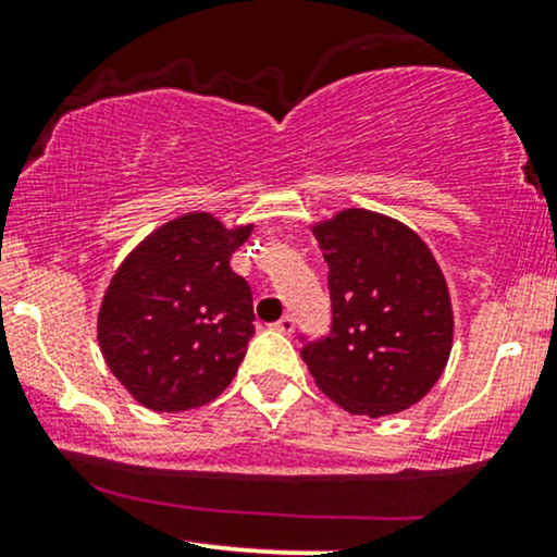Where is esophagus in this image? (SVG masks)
<instances>
[{"label": "esophagus", "mask_w": 557, "mask_h": 557, "mask_svg": "<svg viewBox=\"0 0 557 557\" xmlns=\"http://www.w3.org/2000/svg\"><path fill=\"white\" fill-rule=\"evenodd\" d=\"M294 329H296V323H294V318H290V314H285V318H280L277 323H274V331H280V334H285V336L294 334Z\"/></svg>", "instance_id": "obj_1"}]
</instances>
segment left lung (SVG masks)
<instances>
[{"instance_id":"left-lung-1","label":"left lung","mask_w":557,"mask_h":557,"mask_svg":"<svg viewBox=\"0 0 557 557\" xmlns=\"http://www.w3.org/2000/svg\"><path fill=\"white\" fill-rule=\"evenodd\" d=\"M329 263L331 334L301 347L314 385L363 418L414 407L447 367L453 301L431 247L383 212L347 207L312 223Z\"/></svg>"}]
</instances>
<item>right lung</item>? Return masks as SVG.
I'll return each mask as SVG.
<instances>
[{
  "instance_id": "1",
  "label": "right lung",
  "mask_w": 557,
  "mask_h": 557,
  "mask_svg": "<svg viewBox=\"0 0 557 557\" xmlns=\"http://www.w3.org/2000/svg\"><path fill=\"white\" fill-rule=\"evenodd\" d=\"M256 223L183 212L117 263L97 314L112 377L153 412H185L232 385L256 334L252 294L232 256Z\"/></svg>"
}]
</instances>
